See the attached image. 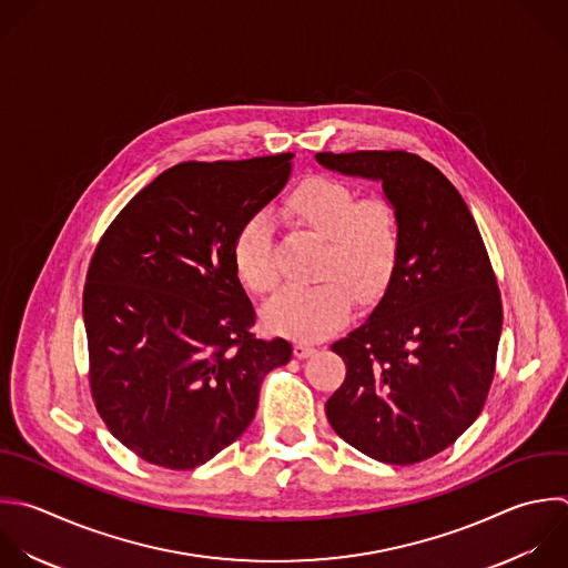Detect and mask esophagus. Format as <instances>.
Wrapping results in <instances>:
<instances>
[{"label": "esophagus", "instance_id": "34e87169", "mask_svg": "<svg viewBox=\"0 0 568 568\" xmlns=\"http://www.w3.org/2000/svg\"><path fill=\"white\" fill-rule=\"evenodd\" d=\"M293 353H295V357H297V359H304V357L313 355V353H315V348H313L311 344H304V342H300V344H295Z\"/></svg>", "mask_w": 568, "mask_h": 568}]
</instances>
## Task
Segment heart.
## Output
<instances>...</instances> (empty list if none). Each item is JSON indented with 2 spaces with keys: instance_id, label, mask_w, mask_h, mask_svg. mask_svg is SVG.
Listing matches in <instances>:
<instances>
[{
  "instance_id": "obj_1",
  "label": "heart",
  "mask_w": 568,
  "mask_h": 568,
  "mask_svg": "<svg viewBox=\"0 0 568 568\" xmlns=\"http://www.w3.org/2000/svg\"><path fill=\"white\" fill-rule=\"evenodd\" d=\"M280 213L288 226L322 240L315 275L324 282L277 293L264 308V324L293 339H324L348 320V292L368 300L388 282L399 246L397 215L386 200H355L346 184L331 178L302 180ZM233 266L253 293H268L277 284L264 215H253L237 229Z\"/></svg>"
}]
</instances>
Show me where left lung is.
Masks as SVG:
<instances>
[{
    "instance_id": "8db88e82",
    "label": "left lung",
    "mask_w": 568,
    "mask_h": 568,
    "mask_svg": "<svg viewBox=\"0 0 568 568\" xmlns=\"http://www.w3.org/2000/svg\"><path fill=\"white\" fill-rule=\"evenodd\" d=\"M317 164L382 184L399 246L371 315L331 348L346 364L326 402L333 430L384 464L450 446L481 413L501 302L477 224L457 189L404 151L317 153Z\"/></svg>"
}]
</instances>
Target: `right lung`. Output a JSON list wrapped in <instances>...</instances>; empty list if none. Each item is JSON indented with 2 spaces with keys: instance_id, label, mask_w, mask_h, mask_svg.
<instances>
[{
  "instance_id": "1",
  "label": "right lung",
  "mask_w": 568,
  "mask_h": 568,
  "mask_svg": "<svg viewBox=\"0 0 568 568\" xmlns=\"http://www.w3.org/2000/svg\"><path fill=\"white\" fill-rule=\"evenodd\" d=\"M293 153L184 162L104 233L84 288L91 388L109 430L142 459L189 470L253 422L260 386L293 346L253 337L233 266L237 229L286 186Z\"/></svg>"
}]
</instances>
